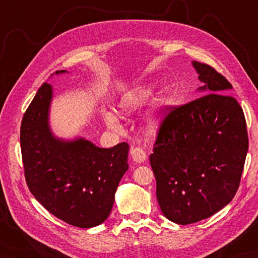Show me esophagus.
Instances as JSON below:
<instances>
[{
	"instance_id": "obj_1",
	"label": "esophagus",
	"mask_w": 258,
	"mask_h": 258,
	"mask_svg": "<svg viewBox=\"0 0 258 258\" xmlns=\"http://www.w3.org/2000/svg\"><path fill=\"white\" fill-rule=\"evenodd\" d=\"M131 156H132L133 161L136 163H143L146 160V153L140 146H133L131 149Z\"/></svg>"
}]
</instances>
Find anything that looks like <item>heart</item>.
<instances>
[{
    "label": "heart",
    "mask_w": 258,
    "mask_h": 258,
    "mask_svg": "<svg viewBox=\"0 0 258 258\" xmlns=\"http://www.w3.org/2000/svg\"><path fill=\"white\" fill-rule=\"evenodd\" d=\"M152 95V90L149 86H140L136 87L135 90L130 92L122 97V100L118 103V114L122 116H127V115L138 112L139 109L145 105V103L150 100ZM165 105V97L163 95L156 98L154 106L147 116V126L152 131H155L160 127L163 122V108ZM104 122L109 128L117 130L119 127V123L117 117L112 113H104L103 115Z\"/></svg>",
    "instance_id": "b5f03b06"
}]
</instances>
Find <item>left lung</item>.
<instances>
[{"label":"left lung","mask_w":258,"mask_h":258,"mask_svg":"<svg viewBox=\"0 0 258 258\" xmlns=\"http://www.w3.org/2000/svg\"><path fill=\"white\" fill-rule=\"evenodd\" d=\"M204 86L200 97L169 107L150 155L164 216L179 225L226 206L238 189L248 136L232 84L210 65L193 62Z\"/></svg>","instance_id":"left-lung-1"}]
</instances>
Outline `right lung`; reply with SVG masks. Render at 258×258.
<instances>
[{"label":"right lung","mask_w":258,"mask_h":258,"mask_svg":"<svg viewBox=\"0 0 258 258\" xmlns=\"http://www.w3.org/2000/svg\"><path fill=\"white\" fill-rule=\"evenodd\" d=\"M52 96V86L43 83L22 119L20 141L26 184L59 220L81 228L97 226L111 213L115 191L128 169V144L101 149L82 138H55L48 124Z\"/></svg>","instance_id":"1"}]
</instances>
